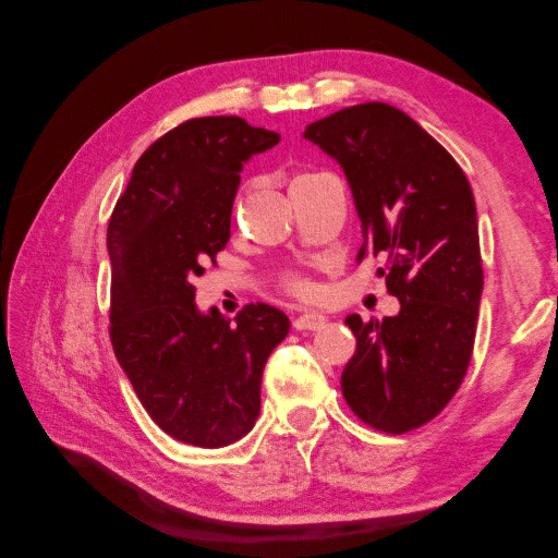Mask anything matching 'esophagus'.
Returning <instances> with one entry per match:
<instances>
[{
  "instance_id": "esophagus-1",
  "label": "esophagus",
  "mask_w": 558,
  "mask_h": 558,
  "mask_svg": "<svg viewBox=\"0 0 558 558\" xmlns=\"http://www.w3.org/2000/svg\"><path fill=\"white\" fill-rule=\"evenodd\" d=\"M326 316L318 314V312H305L293 318V328L295 330H320L326 326Z\"/></svg>"
}]
</instances>
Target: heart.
<instances>
[{
	"label": "heart",
	"instance_id": "heart-1",
	"mask_svg": "<svg viewBox=\"0 0 558 558\" xmlns=\"http://www.w3.org/2000/svg\"><path fill=\"white\" fill-rule=\"evenodd\" d=\"M312 177H316V174H312V172H307V174H298L293 181H291V189L295 183H300V181H305V179H312ZM283 283H286V289H289L291 293H295V295H310L312 293V286L302 279V277H298V275H286V279H283Z\"/></svg>",
	"mask_w": 558,
	"mask_h": 558
}]
</instances>
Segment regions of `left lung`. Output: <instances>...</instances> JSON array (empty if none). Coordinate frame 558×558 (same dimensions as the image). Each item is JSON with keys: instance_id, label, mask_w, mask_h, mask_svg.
Returning <instances> with one entry per match:
<instances>
[{"instance_id": "left-lung-1", "label": "left lung", "mask_w": 558, "mask_h": 558, "mask_svg": "<svg viewBox=\"0 0 558 558\" xmlns=\"http://www.w3.org/2000/svg\"><path fill=\"white\" fill-rule=\"evenodd\" d=\"M305 140L340 162L356 205L359 260L381 256L379 275L400 300L396 316H347L356 353L342 373L344 400L384 433L428 424L459 391L475 347L484 289L477 209L442 144L384 102L335 111Z\"/></svg>"}]
</instances>
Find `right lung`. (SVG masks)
I'll list each match as a JSON object with an SVG mask.
<instances>
[{
    "mask_svg": "<svg viewBox=\"0 0 558 558\" xmlns=\"http://www.w3.org/2000/svg\"><path fill=\"white\" fill-rule=\"evenodd\" d=\"M279 134L240 116L191 118L137 160L107 228L111 344L148 416L183 445L238 442L260 414L263 367L289 335L281 310L246 305L234 324L195 305V277L230 240L244 162Z\"/></svg>",
    "mask_w": 558,
    "mask_h": 558,
    "instance_id": "right-lung-1",
    "label": "right lung"
}]
</instances>
